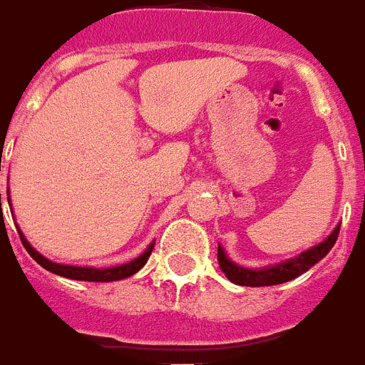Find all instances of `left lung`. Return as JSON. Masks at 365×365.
<instances>
[{
	"instance_id": "left-lung-1",
	"label": "left lung",
	"mask_w": 365,
	"mask_h": 365,
	"mask_svg": "<svg viewBox=\"0 0 365 365\" xmlns=\"http://www.w3.org/2000/svg\"><path fill=\"white\" fill-rule=\"evenodd\" d=\"M339 229H341V225H336L335 229L331 231V235L327 238H323L319 245L300 252L298 256L289 257V259L279 262L275 265H265V267H242V265L235 264L231 257L227 256L223 246L219 245V265H221V269L227 275V279L231 283L240 284V287H271V284L287 283V281H292V279H297L302 273H306L312 265H316L319 259L327 256L329 250L335 246Z\"/></svg>"
}]
</instances>
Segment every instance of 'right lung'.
Here are the masks:
<instances>
[{
    "label": "right lung",
    "mask_w": 365,
    "mask_h": 365,
    "mask_svg": "<svg viewBox=\"0 0 365 365\" xmlns=\"http://www.w3.org/2000/svg\"><path fill=\"white\" fill-rule=\"evenodd\" d=\"M7 202L11 205V198H9V190H7ZM0 207H1V194H0ZM16 231H19V237L23 240L24 248L29 252L30 256L36 259V264H40L43 269L51 271V273H56L59 277H65V279H75V281H90V283H111V281H120V279H127V277L134 275L136 271H140L144 267V264L148 262V257L152 254L153 250V242L148 246L146 250L142 252L140 256L134 257L127 264H120L115 265V267H92V265H67V264H57V262H51L46 256H42L40 252L34 248V246L30 245L26 237L21 231V227H16Z\"/></svg>",
    "instance_id": "right-lung-1"
}]
</instances>
